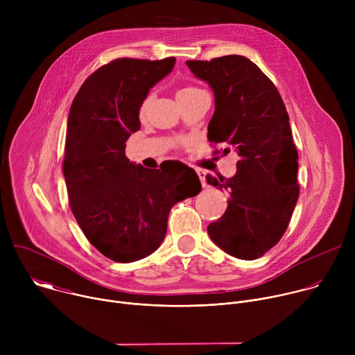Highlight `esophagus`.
<instances>
[{
	"label": "esophagus",
	"instance_id": "1",
	"mask_svg": "<svg viewBox=\"0 0 355 355\" xmlns=\"http://www.w3.org/2000/svg\"><path fill=\"white\" fill-rule=\"evenodd\" d=\"M196 174H198V177H199V180H200V184H202V187H207V173L204 171V170H196Z\"/></svg>",
	"mask_w": 355,
	"mask_h": 355
}]
</instances>
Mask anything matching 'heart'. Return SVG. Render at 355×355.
<instances>
[{"instance_id":"heart-1","label":"heart","mask_w":355,"mask_h":355,"mask_svg":"<svg viewBox=\"0 0 355 355\" xmlns=\"http://www.w3.org/2000/svg\"><path fill=\"white\" fill-rule=\"evenodd\" d=\"M195 91H198V89H196V88H192V87H185V88H181V89H178V92H177V98H180V96H184V95H188V94H192V92H195ZM147 103H148V99H147V101H144L143 108L147 105Z\"/></svg>"}]
</instances>
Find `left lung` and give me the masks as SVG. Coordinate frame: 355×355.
Here are the masks:
<instances>
[{
  "instance_id": "obj_1",
  "label": "left lung",
  "mask_w": 355,
  "mask_h": 355,
  "mask_svg": "<svg viewBox=\"0 0 355 355\" xmlns=\"http://www.w3.org/2000/svg\"><path fill=\"white\" fill-rule=\"evenodd\" d=\"M215 96L208 140L239 156L227 180L208 184L229 192L223 216L208 226L212 241L227 254L254 260L285 233L299 196L297 151L289 116L272 81L244 56L185 62Z\"/></svg>"
}]
</instances>
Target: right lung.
I'll use <instances>...</instances> for the list:
<instances>
[{
	"label": "right lung",
	"mask_w": 355,
	"mask_h": 355,
	"mask_svg": "<svg viewBox=\"0 0 355 355\" xmlns=\"http://www.w3.org/2000/svg\"><path fill=\"white\" fill-rule=\"evenodd\" d=\"M174 64L175 58L116 59L84 81L70 108L63 163L70 207L89 243L118 263L155 252L171 208L202 189L182 163L150 170L125 156L143 101Z\"/></svg>",
	"instance_id": "obj_1"
}]
</instances>
